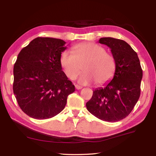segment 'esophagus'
Masks as SVG:
<instances>
[{
	"label": "esophagus",
	"instance_id": "obj_1",
	"mask_svg": "<svg viewBox=\"0 0 156 156\" xmlns=\"http://www.w3.org/2000/svg\"><path fill=\"white\" fill-rule=\"evenodd\" d=\"M75 87L76 89H77V90H80V89L82 88V87H80V86H79V85H77V84L75 85Z\"/></svg>",
	"mask_w": 156,
	"mask_h": 156
}]
</instances>
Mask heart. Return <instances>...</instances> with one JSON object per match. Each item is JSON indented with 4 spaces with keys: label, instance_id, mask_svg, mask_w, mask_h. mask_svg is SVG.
Returning a JSON list of instances; mask_svg holds the SVG:
<instances>
[{
    "label": "heart",
    "instance_id": "1",
    "mask_svg": "<svg viewBox=\"0 0 156 156\" xmlns=\"http://www.w3.org/2000/svg\"><path fill=\"white\" fill-rule=\"evenodd\" d=\"M71 52L63 51L59 63L64 74L70 80H75L82 69L84 72L79 83L90 84L96 82L98 85L108 83L113 78L117 68L114 56L94 43H81L73 46Z\"/></svg>",
    "mask_w": 156,
    "mask_h": 156
}]
</instances>
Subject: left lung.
Listing matches in <instances>:
<instances>
[{
    "mask_svg": "<svg viewBox=\"0 0 156 156\" xmlns=\"http://www.w3.org/2000/svg\"><path fill=\"white\" fill-rule=\"evenodd\" d=\"M98 42L110 48L117 68L112 80L94 90L86 106L101 120L117 122L127 117L138 101L143 71L137 53L127 42L112 37H102Z\"/></svg>",
    "mask_w": 156,
    "mask_h": 156,
    "instance_id": "1",
    "label": "left lung"
}]
</instances>
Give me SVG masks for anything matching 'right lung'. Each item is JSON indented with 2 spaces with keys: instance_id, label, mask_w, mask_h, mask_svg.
<instances>
[{
  "instance_id": "add662e5",
  "label": "right lung",
  "mask_w": 156,
  "mask_h": 156,
  "mask_svg": "<svg viewBox=\"0 0 156 156\" xmlns=\"http://www.w3.org/2000/svg\"><path fill=\"white\" fill-rule=\"evenodd\" d=\"M62 39L37 37L23 48L14 65L13 92L21 110L36 119L51 118L67 102L74 85L62 71Z\"/></svg>"
}]
</instances>
